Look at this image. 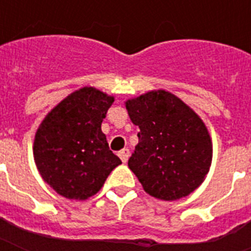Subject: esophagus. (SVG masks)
<instances>
[{
    "label": "esophagus",
    "mask_w": 251,
    "mask_h": 251,
    "mask_svg": "<svg viewBox=\"0 0 251 251\" xmlns=\"http://www.w3.org/2000/svg\"><path fill=\"white\" fill-rule=\"evenodd\" d=\"M118 156H120V159L122 160V163H126V161L129 160V156H130V151L127 149H124L121 150L120 152H118Z\"/></svg>",
    "instance_id": "34e87169"
}]
</instances>
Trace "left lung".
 Listing matches in <instances>:
<instances>
[{
  "label": "left lung",
  "instance_id": "1",
  "mask_svg": "<svg viewBox=\"0 0 251 251\" xmlns=\"http://www.w3.org/2000/svg\"><path fill=\"white\" fill-rule=\"evenodd\" d=\"M125 104L131 122L141 130L127 165L146 193L163 201L193 193L212 161V142L204 122L164 90L150 91Z\"/></svg>",
  "mask_w": 251,
  "mask_h": 251
}]
</instances>
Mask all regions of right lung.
Masks as SVG:
<instances>
[{"mask_svg":"<svg viewBox=\"0 0 251 251\" xmlns=\"http://www.w3.org/2000/svg\"><path fill=\"white\" fill-rule=\"evenodd\" d=\"M113 101V96L83 87L57 104L39 126L33 141L35 164L45 182L65 198H90L121 164L101 131Z\"/></svg>","mask_w":251,"mask_h":251,"instance_id":"1","label":"right lung"}]
</instances>
